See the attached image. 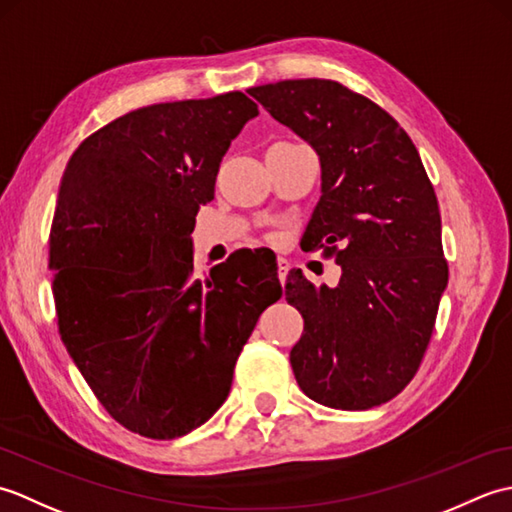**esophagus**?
Returning a JSON list of instances; mask_svg holds the SVG:
<instances>
[{
	"label": "esophagus",
	"instance_id": "obj_1",
	"mask_svg": "<svg viewBox=\"0 0 512 512\" xmlns=\"http://www.w3.org/2000/svg\"><path fill=\"white\" fill-rule=\"evenodd\" d=\"M288 270H290V262L286 257H277V277L281 284H286V277H288Z\"/></svg>",
	"mask_w": 512,
	"mask_h": 512
}]
</instances>
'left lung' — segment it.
<instances>
[{
  "instance_id": "left-lung-1",
  "label": "left lung",
  "mask_w": 512,
  "mask_h": 512,
  "mask_svg": "<svg viewBox=\"0 0 512 512\" xmlns=\"http://www.w3.org/2000/svg\"><path fill=\"white\" fill-rule=\"evenodd\" d=\"M248 94L317 151L321 198L301 244L341 266L334 288L290 270L286 299L303 317L292 372L319 405H383L418 372L449 281L438 198L418 149L383 107L336 81H279Z\"/></svg>"
}]
</instances>
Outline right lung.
I'll use <instances>...</instances> for the list:
<instances>
[{"mask_svg":"<svg viewBox=\"0 0 512 512\" xmlns=\"http://www.w3.org/2000/svg\"><path fill=\"white\" fill-rule=\"evenodd\" d=\"M259 114L242 92L140 107L85 138L50 231L61 341L125 429L171 440L222 407L277 266L233 253L193 277V226L220 162Z\"/></svg>","mask_w":512,"mask_h":512,"instance_id":"right-lung-1","label":"right lung"}]
</instances>
